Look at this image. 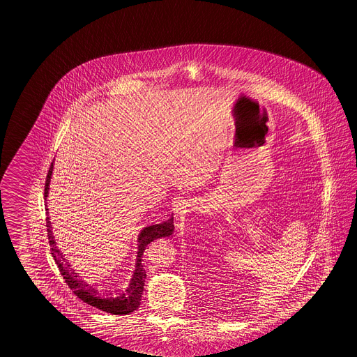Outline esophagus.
<instances>
[{
    "label": "esophagus",
    "mask_w": 357,
    "mask_h": 357,
    "mask_svg": "<svg viewBox=\"0 0 357 357\" xmlns=\"http://www.w3.org/2000/svg\"><path fill=\"white\" fill-rule=\"evenodd\" d=\"M174 212H175V220L181 221L183 218V215L190 208V202L185 199H176L173 204Z\"/></svg>",
    "instance_id": "34e87169"
}]
</instances>
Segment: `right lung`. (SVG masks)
<instances>
[{"label": "right lung", "instance_id": "1", "mask_svg": "<svg viewBox=\"0 0 357 357\" xmlns=\"http://www.w3.org/2000/svg\"><path fill=\"white\" fill-rule=\"evenodd\" d=\"M52 167H54V163H51V167H50L47 178H45V185H44V196L45 197H47L48 188H50L48 185H50L51 175H52ZM173 220L174 217L172 216L160 224H154L151 227H144L141 230L139 238H137V258H136L135 271L132 273L130 282L116 293L98 292L97 289H94L91 285L81 280L75 273V271L69 268V266L64 261L60 250L56 248L52 230L50 225L51 222H50L48 217H47V231H48V239H50V246H51V254L54 257L61 276L64 278L66 285L72 289V292L75 293L79 300L89 303L90 306L97 307L99 310H103V312H107L114 315H126V314H130L132 312L137 310L140 306L141 296H142L144 284L146 279V272H145V268L141 261L144 251L154 239L169 237L173 234Z\"/></svg>", "mask_w": 357, "mask_h": 357}]
</instances>
